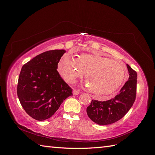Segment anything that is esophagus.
Returning a JSON list of instances; mask_svg holds the SVG:
<instances>
[{
    "instance_id": "1",
    "label": "esophagus",
    "mask_w": 155,
    "mask_h": 155,
    "mask_svg": "<svg viewBox=\"0 0 155 155\" xmlns=\"http://www.w3.org/2000/svg\"><path fill=\"white\" fill-rule=\"evenodd\" d=\"M81 92L79 91V90H77V89H75V88H74L73 89V95H74V96H76V95H78L79 93H80Z\"/></svg>"
}]
</instances>
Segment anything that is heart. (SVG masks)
Instances as JSON below:
<instances>
[{"label": "heart", "mask_w": 155, "mask_h": 155, "mask_svg": "<svg viewBox=\"0 0 155 155\" xmlns=\"http://www.w3.org/2000/svg\"><path fill=\"white\" fill-rule=\"evenodd\" d=\"M59 69L64 79L73 83L86 74L89 91L95 95H109L124 82L127 75L125 64L98 53H83L74 58L66 55Z\"/></svg>", "instance_id": "heart-1"}]
</instances>
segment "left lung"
I'll return each mask as SVG.
<instances>
[{
	"mask_svg": "<svg viewBox=\"0 0 155 155\" xmlns=\"http://www.w3.org/2000/svg\"><path fill=\"white\" fill-rule=\"evenodd\" d=\"M129 79L120 92L112 99L100 101L92 100L87 108L88 116L98 125H109L120 120L133 106L137 94V72L127 64Z\"/></svg>",
	"mask_w": 155,
	"mask_h": 155,
	"instance_id": "1",
	"label": "left lung"
}]
</instances>
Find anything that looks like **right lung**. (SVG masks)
Listing matches in <instances>:
<instances>
[{
  "label": "right lung",
  "mask_w": 155,
  "mask_h": 155,
  "mask_svg": "<svg viewBox=\"0 0 155 155\" xmlns=\"http://www.w3.org/2000/svg\"><path fill=\"white\" fill-rule=\"evenodd\" d=\"M64 50L45 51L22 66L18 76L17 96L26 113L38 121L50 118L72 89L60 76L58 65Z\"/></svg>",
  "instance_id": "obj_1"
}]
</instances>
